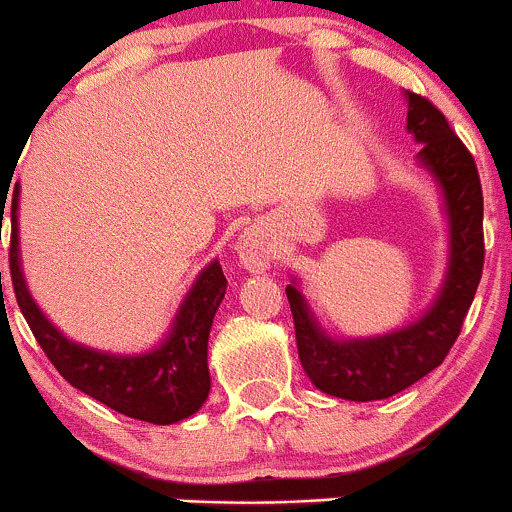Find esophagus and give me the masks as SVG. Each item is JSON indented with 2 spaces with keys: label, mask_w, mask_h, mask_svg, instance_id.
<instances>
[{
  "label": "esophagus",
  "mask_w": 512,
  "mask_h": 512,
  "mask_svg": "<svg viewBox=\"0 0 512 512\" xmlns=\"http://www.w3.org/2000/svg\"><path fill=\"white\" fill-rule=\"evenodd\" d=\"M239 263L246 271H266L273 261V246L261 229L249 227L239 234L234 244Z\"/></svg>",
  "instance_id": "1"
}]
</instances>
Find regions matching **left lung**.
<instances>
[{"mask_svg":"<svg viewBox=\"0 0 512 512\" xmlns=\"http://www.w3.org/2000/svg\"><path fill=\"white\" fill-rule=\"evenodd\" d=\"M405 100L408 131L422 144L417 166L439 185L449 227L447 271L437 298L405 327L376 337L339 339L317 322L298 280L285 288L307 378L322 393L356 403L390 398L442 364L459 337L483 271V192L474 156L430 100L415 92H405Z\"/></svg>","mask_w":512,"mask_h":512,"instance_id":"1","label":"left lung"}]
</instances>
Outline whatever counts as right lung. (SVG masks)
Here are the masks:
<instances>
[{"mask_svg": "<svg viewBox=\"0 0 512 512\" xmlns=\"http://www.w3.org/2000/svg\"><path fill=\"white\" fill-rule=\"evenodd\" d=\"M9 271H12L21 315L26 317L36 342L46 351L51 364L70 386L126 417L153 422V425H173L195 415L205 405L212 386L210 368H207V342H210L214 315L227 293V278L217 258L207 263L195 278L175 312L166 339L144 354H112V351L78 344L65 337L43 315L41 307L31 298L21 271L19 185L12 202Z\"/></svg>", "mask_w": 512, "mask_h": 512, "instance_id": "add662e5", "label": "right lung"}]
</instances>
